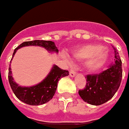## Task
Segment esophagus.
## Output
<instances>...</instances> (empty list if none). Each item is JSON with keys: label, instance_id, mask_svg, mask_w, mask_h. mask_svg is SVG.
<instances>
[{"label": "esophagus", "instance_id": "obj_1", "mask_svg": "<svg viewBox=\"0 0 129 129\" xmlns=\"http://www.w3.org/2000/svg\"><path fill=\"white\" fill-rule=\"evenodd\" d=\"M76 75V73L74 71V70L70 71V76H71V77H74V76H75Z\"/></svg>", "mask_w": 129, "mask_h": 129}]
</instances>
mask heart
Returning a JSON list of instances; mask_svg holds the SVG:
<instances>
[{
    "label": "heart",
    "instance_id": "1",
    "mask_svg": "<svg viewBox=\"0 0 129 129\" xmlns=\"http://www.w3.org/2000/svg\"><path fill=\"white\" fill-rule=\"evenodd\" d=\"M73 57L78 60L87 59L85 67L89 72L100 70L108 58V52L100 45H86L74 49Z\"/></svg>",
    "mask_w": 129,
    "mask_h": 129
}]
</instances>
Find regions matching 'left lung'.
<instances>
[{"mask_svg": "<svg viewBox=\"0 0 129 129\" xmlns=\"http://www.w3.org/2000/svg\"><path fill=\"white\" fill-rule=\"evenodd\" d=\"M114 49L115 59L107 70L99 74L87 76L84 89L79 90L81 98L87 103L100 105L114 96L122 79V62L118 53Z\"/></svg>", "mask_w": 129, "mask_h": 129, "instance_id": "left-lung-1", "label": "left lung"}]
</instances>
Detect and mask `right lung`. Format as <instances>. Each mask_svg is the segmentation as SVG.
I'll return each mask as SVG.
<instances>
[{
	"label": "right lung",
	"mask_w": 129,
	"mask_h": 129,
	"mask_svg": "<svg viewBox=\"0 0 129 129\" xmlns=\"http://www.w3.org/2000/svg\"><path fill=\"white\" fill-rule=\"evenodd\" d=\"M25 46H40L45 48L50 52L58 53V50L54 42L46 40H33L24 42L19 45L14 50L12 58L18 49ZM69 74V71L63 70L58 66L54 65L45 79L38 84L29 87H21L14 81L11 69L9 67V81L14 94L21 102L30 105H40L48 103L53 98L59 79Z\"/></svg>",
	"instance_id": "1"
}]
</instances>
